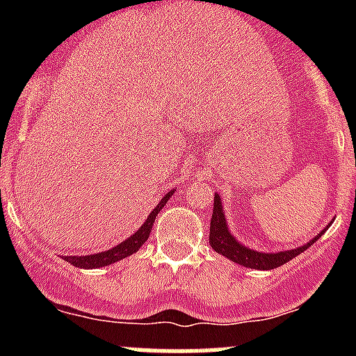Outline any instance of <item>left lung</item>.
Here are the masks:
<instances>
[{
	"label": "left lung",
	"instance_id": "obj_1",
	"mask_svg": "<svg viewBox=\"0 0 356 356\" xmlns=\"http://www.w3.org/2000/svg\"><path fill=\"white\" fill-rule=\"evenodd\" d=\"M324 234V231L321 232ZM321 234L315 236L312 241H308L307 245L294 248V250L288 251H277V253H260V251H254L251 248L243 246L234 236L229 232L227 222H225L224 215V207H222L220 196L215 193L213 198V213H211V222H210V246L213 248L217 253L224 254L229 260L236 261L239 265H245L248 268H257V270H270V268H277L281 265L288 264L289 260H293L294 257H298L300 253H303L307 248H310L321 238Z\"/></svg>",
	"mask_w": 356,
	"mask_h": 356
}]
</instances>
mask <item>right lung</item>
I'll list each match as a JSON object with an SVG mask.
<instances>
[{"label":"right lung","mask_w":356,"mask_h":356,"mask_svg":"<svg viewBox=\"0 0 356 356\" xmlns=\"http://www.w3.org/2000/svg\"><path fill=\"white\" fill-rule=\"evenodd\" d=\"M174 195V191H168L167 195L161 198L160 203L153 208V211L149 213V217L146 218L145 224L138 229L132 236H129L125 241H122L120 245H117L115 248H111L108 251H102V253H95V254H81V257H63L65 261H68L70 265L79 268H99V267H106V265L115 264L118 260H124L125 257H131L132 253L139 250L143 245L146 243V239L149 238V232H152L153 222H155L158 211L165 207L170 196Z\"/></svg>","instance_id":"obj_1"}]
</instances>
